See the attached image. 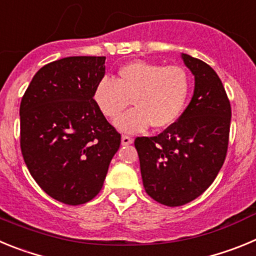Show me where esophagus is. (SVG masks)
Wrapping results in <instances>:
<instances>
[{"instance_id":"1","label":"esophagus","mask_w":256,"mask_h":256,"mask_svg":"<svg viewBox=\"0 0 256 256\" xmlns=\"http://www.w3.org/2000/svg\"><path fill=\"white\" fill-rule=\"evenodd\" d=\"M133 144V138L130 137V136H122V144L123 146H126V144Z\"/></svg>"}]
</instances>
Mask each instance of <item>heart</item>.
Listing matches in <instances>:
<instances>
[{
    "mask_svg": "<svg viewBox=\"0 0 256 256\" xmlns=\"http://www.w3.org/2000/svg\"><path fill=\"white\" fill-rule=\"evenodd\" d=\"M190 78L176 65L162 66L148 61H132L118 70L114 80L96 83L94 100L108 119H116L132 98L135 108L115 122L118 130L138 133L151 124L162 130L176 123L186 106Z\"/></svg>",
    "mask_w": 256,
    "mask_h": 256,
    "instance_id": "b5f03b06",
    "label": "heart"
}]
</instances>
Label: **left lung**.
<instances>
[{
	"label": "left lung",
	"instance_id": "1",
	"mask_svg": "<svg viewBox=\"0 0 256 256\" xmlns=\"http://www.w3.org/2000/svg\"><path fill=\"white\" fill-rule=\"evenodd\" d=\"M182 60L195 76L191 102L162 133L134 140L144 190L166 206L195 200L214 182L230 138V104L218 74L187 54Z\"/></svg>",
	"mask_w": 256,
	"mask_h": 256
}]
</instances>
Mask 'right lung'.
I'll return each instance as SVG.
<instances>
[{
	"mask_svg": "<svg viewBox=\"0 0 256 256\" xmlns=\"http://www.w3.org/2000/svg\"><path fill=\"white\" fill-rule=\"evenodd\" d=\"M105 56H70L38 70L20 104V148L29 173L66 205L101 191L120 134L94 100Z\"/></svg>",
	"mask_w": 256,
	"mask_h": 256,
	"instance_id": "right-lung-1",
	"label": "right lung"
}]
</instances>
